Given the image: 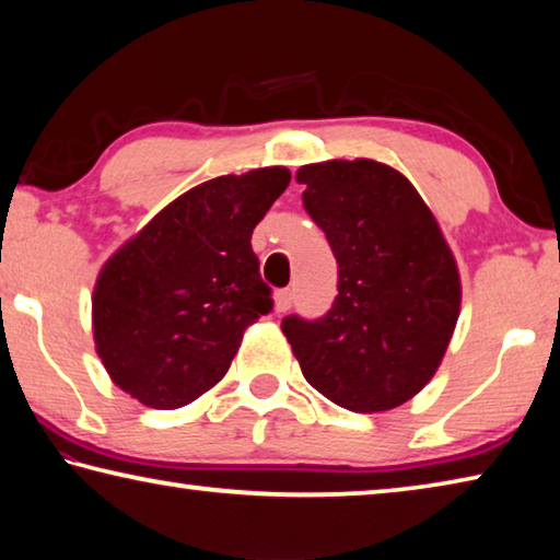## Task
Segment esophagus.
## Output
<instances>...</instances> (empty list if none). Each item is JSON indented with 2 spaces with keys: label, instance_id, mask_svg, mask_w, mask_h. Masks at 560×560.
Listing matches in <instances>:
<instances>
[{
  "label": "esophagus",
  "instance_id": "esophagus-1",
  "mask_svg": "<svg viewBox=\"0 0 560 560\" xmlns=\"http://www.w3.org/2000/svg\"><path fill=\"white\" fill-rule=\"evenodd\" d=\"M293 306V291L291 289H281L277 291V314H283Z\"/></svg>",
  "mask_w": 560,
  "mask_h": 560
}]
</instances>
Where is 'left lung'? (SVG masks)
<instances>
[{"label": "left lung", "mask_w": 560, "mask_h": 560, "mask_svg": "<svg viewBox=\"0 0 560 560\" xmlns=\"http://www.w3.org/2000/svg\"><path fill=\"white\" fill-rule=\"evenodd\" d=\"M303 210L338 261V296L320 318L281 320L303 377L353 412H383L430 383L459 316V273L410 179L375 160L296 173Z\"/></svg>", "instance_id": "8db88e82"}]
</instances>
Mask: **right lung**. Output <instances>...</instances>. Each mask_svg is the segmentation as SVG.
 <instances>
[{"label": "right lung", "instance_id": "1", "mask_svg": "<svg viewBox=\"0 0 560 560\" xmlns=\"http://www.w3.org/2000/svg\"><path fill=\"white\" fill-rule=\"evenodd\" d=\"M289 179L261 167L197 185L103 267L93 338L113 383L175 410L222 381L244 330L273 308L252 232Z\"/></svg>", "mask_w": 560, "mask_h": 560}]
</instances>
